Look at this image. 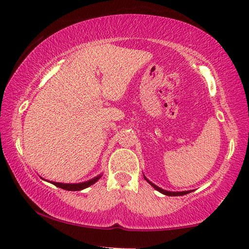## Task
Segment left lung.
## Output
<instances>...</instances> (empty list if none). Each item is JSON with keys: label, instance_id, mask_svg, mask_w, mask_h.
<instances>
[{"label": "left lung", "instance_id": "8db88e82", "mask_svg": "<svg viewBox=\"0 0 249 249\" xmlns=\"http://www.w3.org/2000/svg\"><path fill=\"white\" fill-rule=\"evenodd\" d=\"M144 177V176H143ZM144 178H145V181L149 183L150 185H152L153 187H154L157 192H160V193H161V194H163V195H166V196H184V195H187V194H189V193H192V190H185V192H169V190H165V189H162V188H160V187H158L157 185H155V184H153L150 179H147L145 177H144Z\"/></svg>", "mask_w": 249, "mask_h": 249}]
</instances>
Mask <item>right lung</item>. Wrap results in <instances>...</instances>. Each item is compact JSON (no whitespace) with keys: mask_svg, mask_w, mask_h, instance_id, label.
<instances>
[{"mask_svg":"<svg viewBox=\"0 0 249 249\" xmlns=\"http://www.w3.org/2000/svg\"><path fill=\"white\" fill-rule=\"evenodd\" d=\"M102 176H103V174H99V176L95 177V178H91V179H89V181L82 182V183H71V184L70 183V184H68V183H57V182L47 181V179H45V181L55 185L56 187H60V188H63V189H65V190H71V192H76V190H82V189H84V188L91 186V185L96 183V182L98 181V179H99L100 178H102ZM43 179H44V178H43Z\"/></svg>","mask_w":249,"mask_h":249,"instance_id":"1","label":"right lung"}]
</instances>
